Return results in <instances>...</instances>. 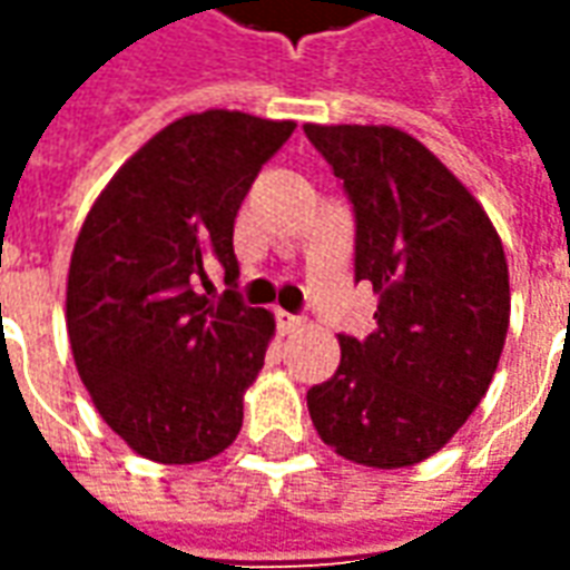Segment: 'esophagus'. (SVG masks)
Listing matches in <instances>:
<instances>
[{
  "label": "esophagus",
  "instance_id": "esophagus-1",
  "mask_svg": "<svg viewBox=\"0 0 570 570\" xmlns=\"http://www.w3.org/2000/svg\"><path fill=\"white\" fill-rule=\"evenodd\" d=\"M276 325L282 335H292L301 328V316H294V313H285V309H276Z\"/></svg>",
  "mask_w": 570,
  "mask_h": 570
}]
</instances>
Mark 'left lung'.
Listing matches in <instances>:
<instances>
[{
	"label": "left lung",
	"instance_id": "1",
	"mask_svg": "<svg viewBox=\"0 0 570 570\" xmlns=\"http://www.w3.org/2000/svg\"><path fill=\"white\" fill-rule=\"evenodd\" d=\"M353 207V278L379 294L375 332L337 335L341 366L307 391L337 456L415 465L488 394L509 328V266L484 207L394 127H304Z\"/></svg>",
	"mask_w": 570,
	"mask_h": 570
}]
</instances>
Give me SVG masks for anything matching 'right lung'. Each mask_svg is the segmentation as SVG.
<instances>
[{
    "label": "right lung",
    "mask_w": 570,
    "mask_h": 570,
    "mask_svg": "<svg viewBox=\"0 0 570 570\" xmlns=\"http://www.w3.org/2000/svg\"><path fill=\"white\" fill-rule=\"evenodd\" d=\"M292 120H173L114 173L73 245L68 335L98 415L145 459L188 465L242 431L273 316L238 294L233 229ZM224 269L227 292L206 273Z\"/></svg>",
    "instance_id": "1"
}]
</instances>
